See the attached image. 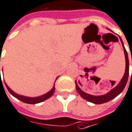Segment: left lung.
<instances>
[{
    "label": "left lung",
    "instance_id": "left-lung-1",
    "mask_svg": "<svg viewBox=\"0 0 132 132\" xmlns=\"http://www.w3.org/2000/svg\"><path fill=\"white\" fill-rule=\"evenodd\" d=\"M119 38H120L121 43L122 44V46L124 48V55H125V59H126V69H125V73H124L123 78L121 79V81L119 83V84L116 87H114L113 89H111V91L109 92H108L107 94H106L104 95H101V96H93V95L86 94V93L83 92L81 89L79 88L77 83L75 81L76 88L77 92H78V93L80 94V96H81L82 98H84L86 101L94 103V104H104V103L108 102V101H111V99H113L115 97H117L118 95L123 92V90H124L125 86L127 85L128 78H129V63L128 54H127V51H126L125 48H124L123 41L121 40L120 36H119Z\"/></svg>",
    "mask_w": 132,
    "mask_h": 132
}]
</instances>
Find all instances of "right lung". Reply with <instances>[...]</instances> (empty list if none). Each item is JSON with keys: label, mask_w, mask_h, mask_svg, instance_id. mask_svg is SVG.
I'll return each instance as SVG.
<instances>
[{"label": "right lung", "mask_w": 132, "mask_h": 132, "mask_svg": "<svg viewBox=\"0 0 132 132\" xmlns=\"http://www.w3.org/2000/svg\"><path fill=\"white\" fill-rule=\"evenodd\" d=\"M1 73V70H0ZM5 82V81H4ZM5 85L6 86V88L8 90V92L11 93V94H12L14 97H15L16 98H18V100L23 101L24 103H26V104H38V103H40V102H42V101L46 100L48 98H49L53 94V93L55 92V84L53 85V88H51V90L49 91V92L45 94L42 95L40 96H38V97H27V96H21V95H19L16 93H15L13 91H12L11 88L8 87V86L6 84V83L5 82Z\"/></svg>", "instance_id": "obj_1"}]
</instances>
